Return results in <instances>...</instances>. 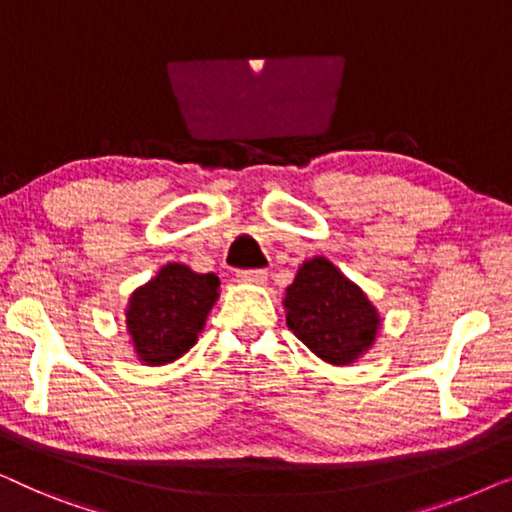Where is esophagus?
<instances>
[{
    "mask_svg": "<svg viewBox=\"0 0 512 512\" xmlns=\"http://www.w3.org/2000/svg\"><path fill=\"white\" fill-rule=\"evenodd\" d=\"M237 282H247V284H263L268 279V272L265 270H237Z\"/></svg>",
    "mask_w": 512,
    "mask_h": 512,
    "instance_id": "obj_1",
    "label": "esophagus"
}]
</instances>
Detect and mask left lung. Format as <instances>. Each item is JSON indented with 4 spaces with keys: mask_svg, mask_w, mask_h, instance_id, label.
Listing matches in <instances>:
<instances>
[{
    "mask_svg": "<svg viewBox=\"0 0 512 512\" xmlns=\"http://www.w3.org/2000/svg\"><path fill=\"white\" fill-rule=\"evenodd\" d=\"M286 324L314 354L335 366L352 363L373 345L375 307L359 286L345 279L326 258H312L286 289Z\"/></svg>",
    "mask_w": 512,
    "mask_h": 512,
    "instance_id": "1",
    "label": "left lung"
}]
</instances>
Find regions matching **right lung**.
Masks as SVG:
<instances>
[{"label":"right lung","mask_w":512,"mask_h":512,"mask_svg":"<svg viewBox=\"0 0 512 512\" xmlns=\"http://www.w3.org/2000/svg\"><path fill=\"white\" fill-rule=\"evenodd\" d=\"M219 277L198 275L179 263L165 265L156 279L130 298L128 331L139 359L160 366L186 354L219 298Z\"/></svg>","instance_id":"1"}]
</instances>
